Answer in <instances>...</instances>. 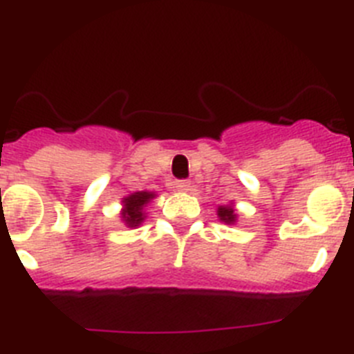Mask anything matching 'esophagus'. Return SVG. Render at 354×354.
<instances>
[{"mask_svg":"<svg viewBox=\"0 0 354 354\" xmlns=\"http://www.w3.org/2000/svg\"><path fill=\"white\" fill-rule=\"evenodd\" d=\"M189 187H192L189 180H175V189L177 192H189Z\"/></svg>","mask_w":354,"mask_h":354,"instance_id":"esophagus-1","label":"esophagus"}]
</instances>
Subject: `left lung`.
<instances>
[{
  "label": "left lung",
  "mask_w": 354,
  "mask_h": 354,
  "mask_svg": "<svg viewBox=\"0 0 354 354\" xmlns=\"http://www.w3.org/2000/svg\"><path fill=\"white\" fill-rule=\"evenodd\" d=\"M218 218H220L221 221H225V223L232 225L236 223L237 214L236 211H234L232 205H220V207H218Z\"/></svg>",
  "instance_id": "left-lung-1"
}]
</instances>
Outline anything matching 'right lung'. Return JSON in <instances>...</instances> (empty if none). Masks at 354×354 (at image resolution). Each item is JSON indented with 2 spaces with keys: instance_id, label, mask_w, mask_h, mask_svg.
<instances>
[{
  "instance_id": "obj_1",
  "label": "right lung",
  "mask_w": 354,
  "mask_h": 354,
  "mask_svg": "<svg viewBox=\"0 0 354 354\" xmlns=\"http://www.w3.org/2000/svg\"><path fill=\"white\" fill-rule=\"evenodd\" d=\"M154 196V193L150 192H136L133 195L126 196V198L122 200V204H124V209L120 212L122 221L131 228L142 225L143 220H145V211L143 209L147 207V204Z\"/></svg>"
}]
</instances>
